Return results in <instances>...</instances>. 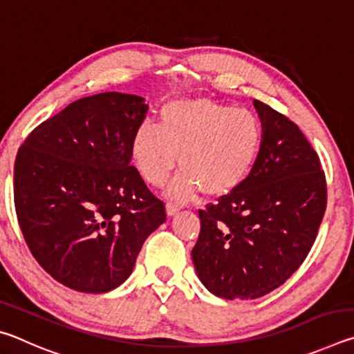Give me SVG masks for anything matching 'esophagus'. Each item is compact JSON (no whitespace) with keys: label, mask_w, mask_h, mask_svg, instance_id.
I'll return each instance as SVG.
<instances>
[{"label":"esophagus","mask_w":354,"mask_h":354,"mask_svg":"<svg viewBox=\"0 0 354 354\" xmlns=\"http://www.w3.org/2000/svg\"><path fill=\"white\" fill-rule=\"evenodd\" d=\"M179 207H181V206L176 205V203L169 201V203H167V214H169V215L176 214L179 211Z\"/></svg>","instance_id":"34e87169"}]
</instances>
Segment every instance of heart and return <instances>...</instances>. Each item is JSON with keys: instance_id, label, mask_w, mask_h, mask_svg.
<instances>
[{"instance_id": "heart-1", "label": "heart", "mask_w": 354, "mask_h": 354, "mask_svg": "<svg viewBox=\"0 0 354 354\" xmlns=\"http://www.w3.org/2000/svg\"><path fill=\"white\" fill-rule=\"evenodd\" d=\"M262 124L254 112L207 100L173 101L159 113V124L136 129L131 153L147 183L162 185L178 164L181 171L170 195L187 198L198 189L218 195L236 189L250 175L262 145Z\"/></svg>"}]
</instances>
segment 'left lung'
<instances>
[{"mask_svg":"<svg viewBox=\"0 0 354 354\" xmlns=\"http://www.w3.org/2000/svg\"><path fill=\"white\" fill-rule=\"evenodd\" d=\"M262 145L250 175L200 209L192 250L214 295L253 299L284 284L306 259L326 209L320 158L295 123L262 101Z\"/></svg>","mask_w":354,"mask_h":354,"instance_id":"1","label":"left lung"}]
</instances>
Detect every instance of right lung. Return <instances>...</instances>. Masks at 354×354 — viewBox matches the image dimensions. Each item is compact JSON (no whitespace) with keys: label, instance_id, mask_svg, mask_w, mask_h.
Here are the masks:
<instances>
[{"label":"right lung","instance_id":"obj_1","mask_svg":"<svg viewBox=\"0 0 354 354\" xmlns=\"http://www.w3.org/2000/svg\"><path fill=\"white\" fill-rule=\"evenodd\" d=\"M147 109L137 95L81 98L40 123L17 153L21 234L40 267L70 289H115L167 218L164 201L129 165Z\"/></svg>","mask_w":354,"mask_h":354}]
</instances>
